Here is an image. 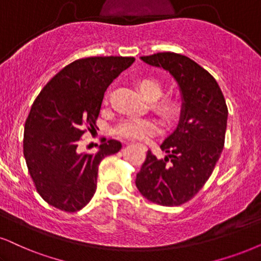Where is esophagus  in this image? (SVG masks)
<instances>
[{
    "label": "esophagus",
    "instance_id": "1",
    "mask_svg": "<svg viewBox=\"0 0 261 261\" xmlns=\"http://www.w3.org/2000/svg\"><path fill=\"white\" fill-rule=\"evenodd\" d=\"M141 147L143 148V149H146V146H144V144H141Z\"/></svg>",
    "mask_w": 261,
    "mask_h": 261
}]
</instances>
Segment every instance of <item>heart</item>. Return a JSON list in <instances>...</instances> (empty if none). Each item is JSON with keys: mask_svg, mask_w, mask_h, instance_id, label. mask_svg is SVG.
I'll return each mask as SVG.
<instances>
[{"mask_svg": "<svg viewBox=\"0 0 261 261\" xmlns=\"http://www.w3.org/2000/svg\"><path fill=\"white\" fill-rule=\"evenodd\" d=\"M137 88L141 94L149 101L156 100L163 92L161 84L154 78L141 79L138 81ZM156 108L164 117L172 118L178 112V103L171 98H165L158 102ZM156 131L158 124L153 119H148V118H131V119L121 121L119 126L117 127L118 136L126 138V140H147Z\"/></svg>", "mask_w": 261, "mask_h": 261, "instance_id": "1", "label": "heart"}]
</instances>
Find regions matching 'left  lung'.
<instances>
[{"mask_svg": "<svg viewBox=\"0 0 261 261\" xmlns=\"http://www.w3.org/2000/svg\"><path fill=\"white\" fill-rule=\"evenodd\" d=\"M140 59L172 75L182 106L176 128L160 146L167 155L159 160L148 150L135 183L151 202L178 206L199 193L212 174L224 147L227 107L216 79L191 59L170 51Z\"/></svg>", "mask_w": 261, "mask_h": 261, "instance_id": "8db88e82", "label": "left lung"}]
</instances>
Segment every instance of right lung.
<instances>
[{
  "instance_id": "1",
  "label": "right lung",
  "mask_w": 261,
  "mask_h": 261,
  "mask_svg": "<svg viewBox=\"0 0 261 261\" xmlns=\"http://www.w3.org/2000/svg\"><path fill=\"white\" fill-rule=\"evenodd\" d=\"M134 58L95 57L73 61L43 88L24 133V156L38 194L66 212L87 206L96 191L98 165L121 149L108 140L95 154L78 151L87 128H95L105 91Z\"/></svg>"
}]
</instances>
